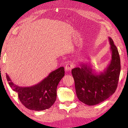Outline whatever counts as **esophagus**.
Returning a JSON list of instances; mask_svg holds the SVG:
<instances>
[{
	"mask_svg": "<svg viewBox=\"0 0 128 128\" xmlns=\"http://www.w3.org/2000/svg\"><path fill=\"white\" fill-rule=\"evenodd\" d=\"M74 67V64L72 63H68L65 65L64 69L66 72H70Z\"/></svg>",
	"mask_w": 128,
	"mask_h": 128,
	"instance_id": "1",
	"label": "esophagus"
}]
</instances>
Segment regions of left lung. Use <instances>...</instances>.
<instances>
[{
	"mask_svg": "<svg viewBox=\"0 0 128 128\" xmlns=\"http://www.w3.org/2000/svg\"><path fill=\"white\" fill-rule=\"evenodd\" d=\"M108 40L112 58L103 72H96L88 63L80 64V67L72 70L77 98L88 106L104 101L114 94L118 86L121 70L120 58L113 40L108 37Z\"/></svg>",
	"mask_w": 128,
	"mask_h": 128,
	"instance_id": "left-lung-1",
	"label": "left lung"
}]
</instances>
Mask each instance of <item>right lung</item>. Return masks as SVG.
Masks as SVG:
<instances>
[{
	"instance_id": "1",
	"label": "right lung",
	"mask_w": 128,
	"mask_h": 128,
	"mask_svg": "<svg viewBox=\"0 0 128 128\" xmlns=\"http://www.w3.org/2000/svg\"><path fill=\"white\" fill-rule=\"evenodd\" d=\"M64 75V68L61 67L50 72L40 83L28 87L18 86L7 74L6 78L10 88L18 93L19 100L26 108L40 111L48 109L55 102L58 85Z\"/></svg>"
}]
</instances>
